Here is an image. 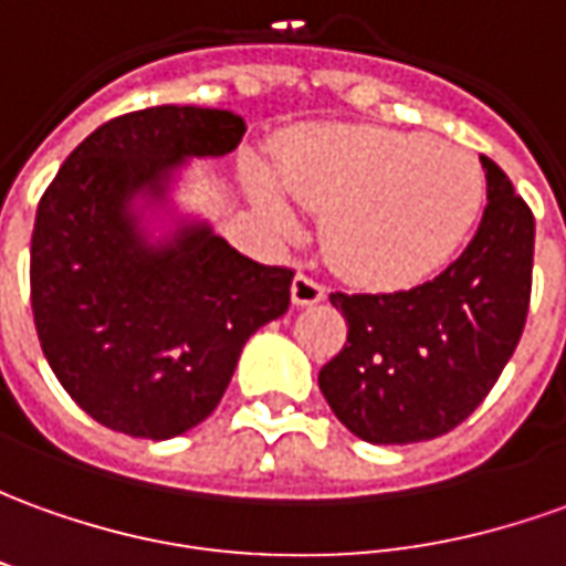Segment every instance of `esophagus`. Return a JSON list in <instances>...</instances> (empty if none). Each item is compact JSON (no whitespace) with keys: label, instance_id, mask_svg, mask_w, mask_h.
Here are the masks:
<instances>
[{"label":"esophagus","instance_id":"obj_1","mask_svg":"<svg viewBox=\"0 0 566 566\" xmlns=\"http://www.w3.org/2000/svg\"><path fill=\"white\" fill-rule=\"evenodd\" d=\"M326 298V286H323L321 280H314V276L298 274L292 280V305H317Z\"/></svg>","mask_w":566,"mask_h":566}]
</instances>
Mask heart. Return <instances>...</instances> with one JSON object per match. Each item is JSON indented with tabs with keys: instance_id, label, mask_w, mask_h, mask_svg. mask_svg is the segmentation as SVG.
I'll use <instances>...</instances> for the list:
<instances>
[{
	"instance_id": "obj_1",
	"label": "heart",
	"mask_w": 566,
	"mask_h": 566,
	"mask_svg": "<svg viewBox=\"0 0 566 566\" xmlns=\"http://www.w3.org/2000/svg\"><path fill=\"white\" fill-rule=\"evenodd\" d=\"M276 181L323 221L333 264L357 283L400 290L438 274L484 206V169L462 144L379 126H314L276 150ZM249 193L274 231L292 209L271 178Z\"/></svg>"
}]
</instances>
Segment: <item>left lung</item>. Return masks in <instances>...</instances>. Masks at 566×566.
<instances>
[{
	"mask_svg": "<svg viewBox=\"0 0 566 566\" xmlns=\"http://www.w3.org/2000/svg\"><path fill=\"white\" fill-rule=\"evenodd\" d=\"M486 209L465 252L422 286L333 292L348 342L321 369L338 422L369 443H419L465 422L521 342L533 286V212L481 157Z\"/></svg>",
	"mask_w": 566,
	"mask_h": 566,
	"instance_id": "8db88e82",
	"label": "left lung"
}]
</instances>
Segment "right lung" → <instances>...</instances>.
<instances>
[{
  "label": "right lung",
  "instance_id": "obj_1",
  "mask_svg": "<svg viewBox=\"0 0 566 566\" xmlns=\"http://www.w3.org/2000/svg\"><path fill=\"white\" fill-rule=\"evenodd\" d=\"M243 116L147 107L95 128L45 187L30 243V298L42 354L95 422L169 440L200 424L231 381L249 335L290 307V268L245 259L206 221L150 240L190 157H224Z\"/></svg>",
  "mask_w": 566,
  "mask_h": 566
}]
</instances>
